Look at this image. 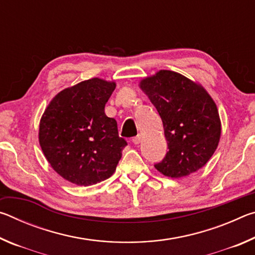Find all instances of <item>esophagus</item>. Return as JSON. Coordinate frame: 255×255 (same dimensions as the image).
<instances>
[{
    "instance_id": "esophagus-1",
    "label": "esophagus",
    "mask_w": 255,
    "mask_h": 255,
    "mask_svg": "<svg viewBox=\"0 0 255 255\" xmlns=\"http://www.w3.org/2000/svg\"><path fill=\"white\" fill-rule=\"evenodd\" d=\"M140 140H141V136H140V135H137L136 137H133V138H132V143L135 144V145L139 144V143H140Z\"/></svg>"
}]
</instances>
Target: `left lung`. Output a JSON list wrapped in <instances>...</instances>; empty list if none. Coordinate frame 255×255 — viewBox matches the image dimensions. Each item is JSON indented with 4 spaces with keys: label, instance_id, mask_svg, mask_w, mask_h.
I'll list each match as a JSON object with an SVG mask.
<instances>
[{
    "label": "left lung",
    "instance_id": "obj_1",
    "mask_svg": "<svg viewBox=\"0 0 255 255\" xmlns=\"http://www.w3.org/2000/svg\"><path fill=\"white\" fill-rule=\"evenodd\" d=\"M139 88L161 116L169 147L155 169L179 179L205 166L222 135L217 106L207 90L180 73L166 70L145 77Z\"/></svg>",
    "mask_w": 255,
    "mask_h": 255
}]
</instances>
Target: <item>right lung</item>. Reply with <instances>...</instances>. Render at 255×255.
<instances>
[{
    "mask_svg": "<svg viewBox=\"0 0 255 255\" xmlns=\"http://www.w3.org/2000/svg\"><path fill=\"white\" fill-rule=\"evenodd\" d=\"M116 82L82 81L56 94L41 116L39 144L56 173L76 185L97 184L115 173L127 145L105 107Z\"/></svg>",
    "mask_w": 255,
    "mask_h": 255,
    "instance_id": "add662e5",
    "label": "right lung"
}]
</instances>
